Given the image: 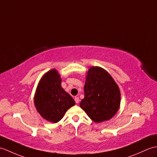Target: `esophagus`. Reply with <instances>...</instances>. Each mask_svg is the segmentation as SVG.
<instances>
[{
  "instance_id": "obj_1",
  "label": "esophagus",
  "mask_w": 157,
  "mask_h": 157,
  "mask_svg": "<svg viewBox=\"0 0 157 157\" xmlns=\"http://www.w3.org/2000/svg\"><path fill=\"white\" fill-rule=\"evenodd\" d=\"M74 100H75V103H76V104H78V103H79V98L78 97H75Z\"/></svg>"
}]
</instances>
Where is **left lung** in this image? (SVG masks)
I'll return each instance as SVG.
<instances>
[{"label": "left lung", "mask_w": 157, "mask_h": 157, "mask_svg": "<svg viewBox=\"0 0 157 157\" xmlns=\"http://www.w3.org/2000/svg\"><path fill=\"white\" fill-rule=\"evenodd\" d=\"M120 91L109 73L98 66L91 67L86 72L84 98L79 106L96 123L110 120L120 105Z\"/></svg>", "instance_id": "left-lung-1"}]
</instances>
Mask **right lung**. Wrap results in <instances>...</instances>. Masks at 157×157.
I'll use <instances>...</instances> for the list:
<instances>
[{
    "label": "right lung",
    "instance_id": "obj_1",
    "mask_svg": "<svg viewBox=\"0 0 157 157\" xmlns=\"http://www.w3.org/2000/svg\"><path fill=\"white\" fill-rule=\"evenodd\" d=\"M36 110L43 118L57 123L68 109L75 104L74 100L61 87V78L56 69H52L39 80L34 96Z\"/></svg>",
    "mask_w": 157,
    "mask_h": 157
}]
</instances>
